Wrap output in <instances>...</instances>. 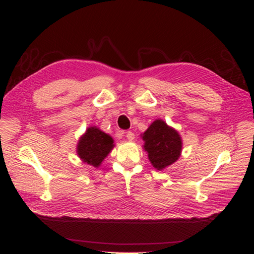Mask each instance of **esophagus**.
<instances>
[{
	"label": "esophagus",
	"mask_w": 254,
	"mask_h": 254,
	"mask_svg": "<svg viewBox=\"0 0 254 254\" xmlns=\"http://www.w3.org/2000/svg\"><path fill=\"white\" fill-rule=\"evenodd\" d=\"M126 137L129 141H132V140H134V133L132 131H127L126 132Z\"/></svg>",
	"instance_id": "1"
}]
</instances>
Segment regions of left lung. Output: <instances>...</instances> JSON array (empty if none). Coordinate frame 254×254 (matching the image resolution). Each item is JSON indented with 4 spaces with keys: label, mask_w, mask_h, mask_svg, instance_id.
Returning <instances> with one entry per match:
<instances>
[{
    "label": "left lung",
    "mask_w": 254,
    "mask_h": 254,
    "mask_svg": "<svg viewBox=\"0 0 254 254\" xmlns=\"http://www.w3.org/2000/svg\"><path fill=\"white\" fill-rule=\"evenodd\" d=\"M144 149L148 152L151 164L161 171L176 162L180 157L182 142L179 133L166 125V123L157 120L143 133Z\"/></svg>",
    "instance_id": "left-lung-1"
}]
</instances>
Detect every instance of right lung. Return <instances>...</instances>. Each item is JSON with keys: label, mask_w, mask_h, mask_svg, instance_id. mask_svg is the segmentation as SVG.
Wrapping results in <instances>:
<instances>
[{"label": "right lung", "mask_w": 254, "mask_h": 254, "mask_svg": "<svg viewBox=\"0 0 254 254\" xmlns=\"http://www.w3.org/2000/svg\"><path fill=\"white\" fill-rule=\"evenodd\" d=\"M113 148V140L110 135L96 127H90L77 145L79 158L90 165L99 166Z\"/></svg>", "instance_id": "1"}]
</instances>
